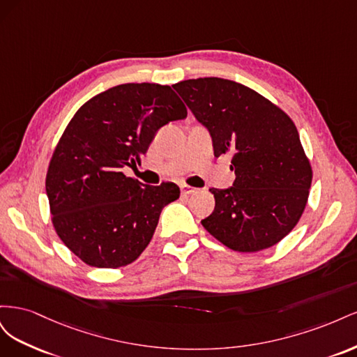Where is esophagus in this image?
<instances>
[{"label": "esophagus", "instance_id": "1", "mask_svg": "<svg viewBox=\"0 0 357 357\" xmlns=\"http://www.w3.org/2000/svg\"><path fill=\"white\" fill-rule=\"evenodd\" d=\"M180 190H181V195H190V193H195L198 189L197 188H192L189 185H181Z\"/></svg>", "mask_w": 357, "mask_h": 357}]
</instances>
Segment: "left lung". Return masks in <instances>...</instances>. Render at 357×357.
<instances>
[{
    "label": "left lung",
    "instance_id": "1",
    "mask_svg": "<svg viewBox=\"0 0 357 357\" xmlns=\"http://www.w3.org/2000/svg\"><path fill=\"white\" fill-rule=\"evenodd\" d=\"M208 129L214 156L229 155L235 181L210 189L214 211L201 220L235 252L275 245L295 228L307 205L312 171L291 119L247 86L219 77L172 84Z\"/></svg>",
    "mask_w": 357,
    "mask_h": 357
}]
</instances>
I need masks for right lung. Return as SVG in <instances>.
<instances>
[{"label":"right lung","instance_id":"add662e5","mask_svg":"<svg viewBox=\"0 0 357 357\" xmlns=\"http://www.w3.org/2000/svg\"><path fill=\"white\" fill-rule=\"evenodd\" d=\"M188 116L169 86L125 83L84 102L52 155L46 193L62 243L84 264L121 268L143 253L176 183L147 186L123 174L159 128Z\"/></svg>","mask_w":357,"mask_h":357}]
</instances>
